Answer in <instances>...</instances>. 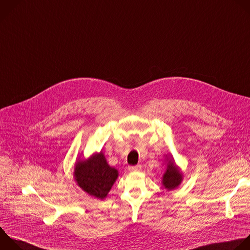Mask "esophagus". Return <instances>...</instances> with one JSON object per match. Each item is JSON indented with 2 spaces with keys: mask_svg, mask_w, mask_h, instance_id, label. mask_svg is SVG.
I'll return each mask as SVG.
<instances>
[{
  "mask_svg": "<svg viewBox=\"0 0 250 250\" xmlns=\"http://www.w3.org/2000/svg\"><path fill=\"white\" fill-rule=\"evenodd\" d=\"M141 169V165H135V166H129L128 170L131 172H136L139 171Z\"/></svg>",
  "mask_w": 250,
  "mask_h": 250,
  "instance_id": "obj_1",
  "label": "esophagus"
}]
</instances>
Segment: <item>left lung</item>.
<instances>
[{
	"instance_id": "1",
	"label": "left lung",
	"mask_w": 250,
	"mask_h": 250,
	"mask_svg": "<svg viewBox=\"0 0 250 250\" xmlns=\"http://www.w3.org/2000/svg\"><path fill=\"white\" fill-rule=\"evenodd\" d=\"M167 166V171L164 174L162 182L165 188L172 190L179 187V185L182 183V174L173 162L170 161Z\"/></svg>"
}]
</instances>
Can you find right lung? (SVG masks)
Segmentation results:
<instances>
[{"label":"right lung","instance_id":"1","mask_svg":"<svg viewBox=\"0 0 250 250\" xmlns=\"http://www.w3.org/2000/svg\"><path fill=\"white\" fill-rule=\"evenodd\" d=\"M77 185L88 194L104 199L118 178V171L108 165L102 152L78 161L74 168Z\"/></svg>","mask_w":250,"mask_h":250}]
</instances>
